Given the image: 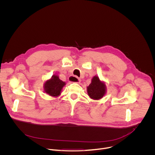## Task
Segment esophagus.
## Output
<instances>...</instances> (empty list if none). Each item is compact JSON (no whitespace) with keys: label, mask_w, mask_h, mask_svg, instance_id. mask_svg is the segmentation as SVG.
Instances as JSON below:
<instances>
[{"label":"esophagus","mask_w":155,"mask_h":155,"mask_svg":"<svg viewBox=\"0 0 155 155\" xmlns=\"http://www.w3.org/2000/svg\"><path fill=\"white\" fill-rule=\"evenodd\" d=\"M74 77V80H75V83H79L80 82V80L78 78H77V77Z\"/></svg>","instance_id":"34e87169"}]
</instances>
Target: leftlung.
<instances>
[{
  "label": "left lung",
  "mask_w": 155,
  "mask_h": 155,
  "mask_svg": "<svg viewBox=\"0 0 155 155\" xmlns=\"http://www.w3.org/2000/svg\"><path fill=\"white\" fill-rule=\"evenodd\" d=\"M88 95L94 100H100L106 93V86L105 83L99 79L98 77L92 78L91 83L87 87Z\"/></svg>",
  "instance_id": "obj_1"
}]
</instances>
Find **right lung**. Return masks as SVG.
I'll return each mask as SVG.
<instances>
[{
  "instance_id": "add662e5",
  "label": "right lung",
  "mask_w": 155,
  "mask_h": 155,
  "mask_svg": "<svg viewBox=\"0 0 155 155\" xmlns=\"http://www.w3.org/2000/svg\"><path fill=\"white\" fill-rule=\"evenodd\" d=\"M66 84L65 82L61 81L58 76L54 75L51 78L47 80L44 84L45 92L52 97H58L62 88Z\"/></svg>"
}]
</instances>
